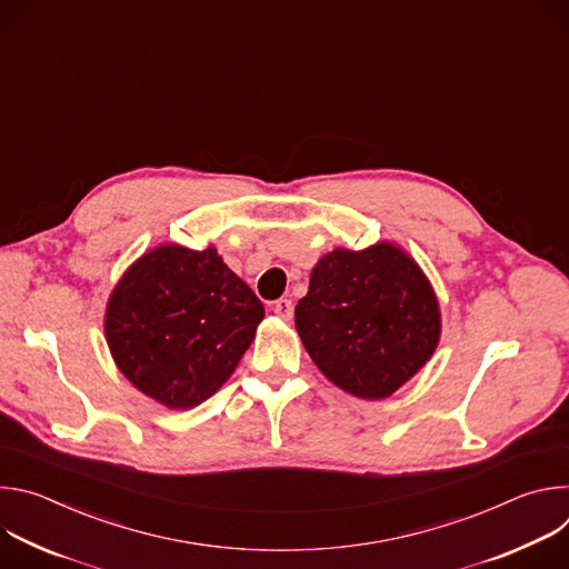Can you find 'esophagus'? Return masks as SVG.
Segmentation results:
<instances>
[{"label":"esophagus","instance_id":"obj_1","mask_svg":"<svg viewBox=\"0 0 569 569\" xmlns=\"http://www.w3.org/2000/svg\"><path fill=\"white\" fill-rule=\"evenodd\" d=\"M272 310H274V315H279L281 319H290V317H292V310H295L292 299H286V297L277 299V301L272 303Z\"/></svg>","mask_w":569,"mask_h":569}]
</instances>
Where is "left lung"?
Returning a JSON list of instances; mask_svg holds the SVG:
<instances>
[{
  "instance_id": "1",
  "label": "left lung",
  "mask_w": 569,
  "mask_h": 569,
  "mask_svg": "<svg viewBox=\"0 0 569 569\" xmlns=\"http://www.w3.org/2000/svg\"><path fill=\"white\" fill-rule=\"evenodd\" d=\"M295 327L333 385L380 400L432 358L441 312L417 261L382 240L360 252L338 248L321 257L295 308Z\"/></svg>"
}]
</instances>
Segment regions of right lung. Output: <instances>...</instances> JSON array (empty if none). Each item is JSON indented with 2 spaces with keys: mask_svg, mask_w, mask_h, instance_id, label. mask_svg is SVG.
<instances>
[{
  "mask_svg": "<svg viewBox=\"0 0 569 569\" xmlns=\"http://www.w3.org/2000/svg\"><path fill=\"white\" fill-rule=\"evenodd\" d=\"M266 310L216 248L167 242L110 295L106 338L121 373L169 410H191L233 373Z\"/></svg>",
  "mask_w": 569,
  "mask_h": 569,
  "instance_id": "right-lung-1",
  "label": "right lung"
}]
</instances>
